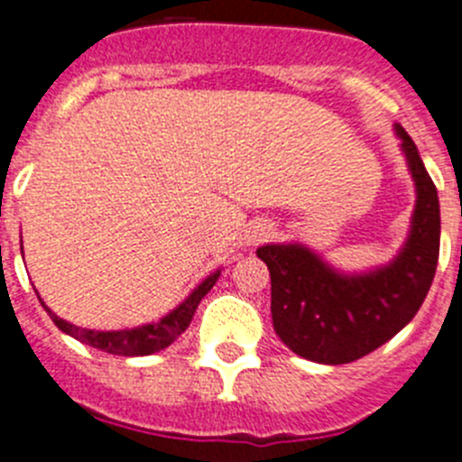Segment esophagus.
Masks as SVG:
<instances>
[{"instance_id":"34e87169","label":"esophagus","mask_w":462,"mask_h":462,"mask_svg":"<svg viewBox=\"0 0 462 462\" xmlns=\"http://www.w3.org/2000/svg\"><path fill=\"white\" fill-rule=\"evenodd\" d=\"M272 230L273 227L269 226V223H255V226L248 230V244H260V241L269 239V236H272Z\"/></svg>"}]
</instances>
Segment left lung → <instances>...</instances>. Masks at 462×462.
Wrapping results in <instances>:
<instances>
[{
    "label": "left lung",
    "mask_w": 462,
    "mask_h": 462,
    "mask_svg": "<svg viewBox=\"0 0 462 462\" xmlns=\"http://www.w3.org/2000/svg\"><path fill=\"white\" fill-rule=\"evenodd\" d=\"M393 131L401 138L417 202L410 235L392 262L371 272L345 273L303 244L257 248L272 276L273 329L294 355L315 364H350L392 340L421 309L435 278L438 189L405 128L396 124Z\"/></svg>",
    "instance_id": "1"
}]
</instances>
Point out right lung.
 I'll use <instances>...</instances> for the list:
<instances>
[{"instance_id":"obj_1","label":"right lung","mask_w":462,"mask_h":462,"mask_svg":"<svg viewBox=\"0 0 462 462\" xmlns=\"http://www.w3.org/2000/svg\"><path fill=\"white\" fill-rule=\"evenodd\" d=\"M221 276V269H216L214 273L205 278V281L184 299V301L177 306L174 310H170L168 315H163L156 322L143 324V327H133V329H119V331H98V329H82V327H76V324L66 322L60 315L52 313L43 303V299L39 297V301L43 303L45 313L50 315V319L60 327L64 334L73 336L80 343L91 345L97 350L107 352V355H122V356H147L153 355V352L165 350L168 345H172L174 340L180 338L186 329H189L190 319H193L195 309L198 303L202 301L207 292L216 285Z\"/></svg>"}]
</instances>
